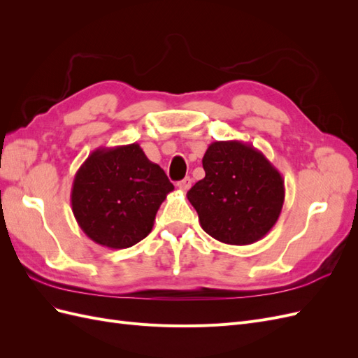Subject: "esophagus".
I'll return each mask as SVG.
<instances>
[{"instance_id":"1","label":"esophagus","mask_w":358,"mask_h":358,"mask_svg":"<svg viewBox=\"0 0 358 358\" xmlns=\"http://www.w3.org/2000/svg\"><path fill=\"white\" fill-rule=\"evenodd\" d=\"M191 185H192L191 178H185V179H182L180 182H178V188L182 189V191H188L191 188Z\"/></svg>"}]
</instances>
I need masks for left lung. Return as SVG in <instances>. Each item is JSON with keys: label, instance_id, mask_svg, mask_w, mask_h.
Here are the masks:
<instances>
[{"label": "left lung", "instance_id": "8db88e82", "mask_svg": "<svg viewBox=\"0 0 358 358\" xmlns=\"http://www.w3.org/2000/svg\"><path fill=\"white\" fill-rule=\"evenodd\" d=\"M206 176L187 197L201 229L227 245H251L273 229L285 199L284 179L251 143L227 140L209 145Z\"/></svg>", "mask_w": 358, "mask_h": 358}]
</instances>
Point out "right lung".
I'll use <instances>...</instances> for the list:
<instances>
[{"mask_svg":"<svg viewBox=\"0 0 358 358\" xmlns=\"http://www.w3.org/2000/svg\"><path fill=\"white\" fill-rule=\"evenodd\" d=\"M175 189L164 170L138 143L99 148L85 159L71 187V209L82 231L110 249L138 243Z\"/></svg>","mask_w":358,"mask_h":358,"instance_id":"add662e5","label":"right lung"}]
</instances>
